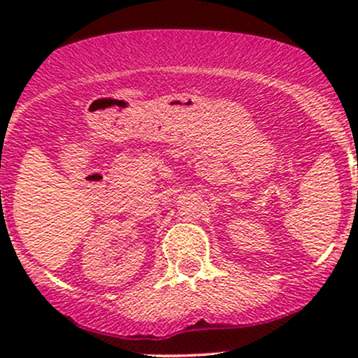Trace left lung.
<instances>
[{
	"instance_id": "8db88e82",
	"label": "left lung",
	"mask_w": 358,
	"mask_h": 358,
	"mask_svg": "<svg viewBox=\"0 0 358 358\" xmlns=\"http://www.w3.org/2000/svg\"><path fill=\"white\" fill-rule=\"evenodd\" d=\"M357 166H358V165H357Z\"/></svg>"
}]
</instances>
